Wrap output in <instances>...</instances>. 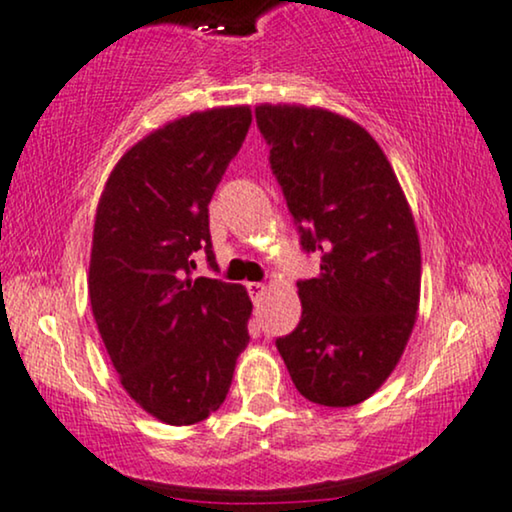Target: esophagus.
Listing matches in <instances>:
<instances>
[{
    "label": "esophagus",
    "mask_w": 512,
    "mask_h": 512,
    "mask_svg": "<svg viewBox=\"0 0 512 512\" xmlns=\"http://www.w3.org/2000/svg\"><path fill=\"white\" fill-rule=\"evenodd\" d=\"M245 288H248V293H250V297H252V300H260V297L264 295V290H267V286H264V283H255V281H252V283H245Z\"/></svg>",
    "instance_id": "obj_1"
}]
</instances>
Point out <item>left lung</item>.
Segmentation results:
<instances>
[{"label":"left lung","mask_w":512,"mask_h":512,"mask_svg":"<svg viewBox=\"0 0 512 512\" xmlns=\"http://www.w3.org/2000/svg\"><path fill=\"white\" fill-rule=\"evenodd\" d=\"M302 250L321 274L297 283L302 319L276 347L304 399L354 406L390 378L420 302V243L397 174L371 134L323 108L260 103Z\"/></svg>","instance_id":"8db88e82"}]
</instances>
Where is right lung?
Returning a JSON list of instances; mask_svg holds the SVG:
<instances>
[{"mask_svg":"<svg viewBox=\"0 0 512 512\" xmlns=\"http://www.w3.org/2000/svg\"><path fill=\"white\" fill-rule=\"evenodd\" d=\"M250 122V106L167 122L122 155L96 208L94 321L129 397L167 425L222 406L250 340L248 290L191 278L193 252L212 260L208 205Z\"/></svg>","mask_w":512,"mask_h":512,"instance_id":"1","label":"right lung"}]
</instances>
